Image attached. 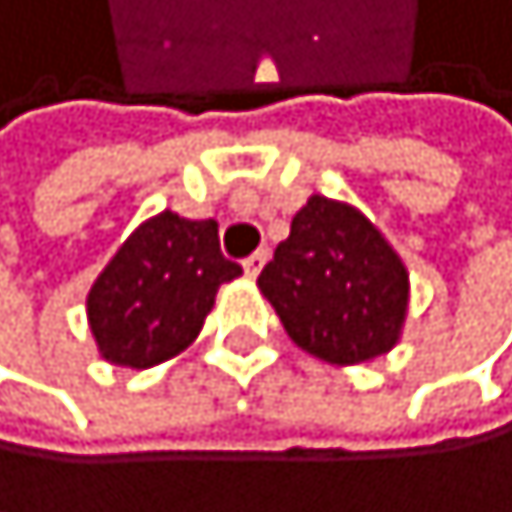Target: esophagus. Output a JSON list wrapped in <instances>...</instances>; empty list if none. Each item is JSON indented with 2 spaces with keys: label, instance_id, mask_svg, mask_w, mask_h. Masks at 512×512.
Listing matches in <instances>:
<instances>
[{
  "label": "esophagus",
  "instance_id": "obj_1",
  "mask_svg": "<svg viewBox=\"0 0 512 512\" xmlns=\"http://www.w3.org/2000/svg\"><path fill=\"white\" fill-rule=\"evenodd\" d=\"M267 264V248H261V251H254L251 254V258H245V274L251 277V281H254V277H258L261 274V267Z\"/></svg>",
  "mask_w": 512,
  "mask_h": 512
}]
</instances>
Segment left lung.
<instances>
[{
	"label": "left lung",
	"instance_id": "1",
	"mask_svg": "<svg viewBox=\"0 0 512 512\" xmlns=\"http://www.w3.org/2000/svg\"><path fill=\"white\" fill-rule=\"evenodd\" d=\"M303 353L359 366L392 353L408 317V267L356 205L310 195L258 277Z\"/></svg>",
	"mask_w": 512,
	"mask_h": 512
}]
</instances>
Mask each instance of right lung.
<instances>
[{
	"label": "right lung",
	"mask_w": 512,
	"mask_h": 512,
	"mask_svg": "<svg viewBox=\"0 0 512 512\" xmlns=\"http://www.w3.org/2000/svg\"><path fill=\"white\" fill-rule=\"evenodd\" d=\"M241 267L222 258L218 222L159 212L133 228L87 290V326L100 359L150 369L202 333L218 287Z\"/></svg>",
	"instance_id": "right-lung-1"
}]
</instances>
